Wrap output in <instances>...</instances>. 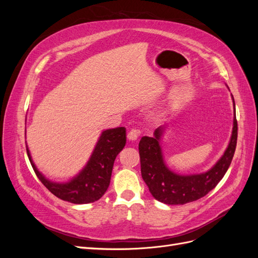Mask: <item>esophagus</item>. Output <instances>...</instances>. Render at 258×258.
I'll list each match as a JSON object with an SVG mask.
<instances>
[{"label": "esophagus", "instance_id": "esophagus-1", "mask_svg": "<svg viewBox=\"0 0 258 258\" xmlns=\"http://www.w3.org/2000/svg\"><path fill=\"white\" fill-rule=\"evenodd\" d=\"M139 134H140V132H139L138 130L132 129V130H130V131L128 132L127 138H128L129 141H137V139L139 138Z\"/></svg>", "mask_w": 258, "mask_h": 258}]
</instances>
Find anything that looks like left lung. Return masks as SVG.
<instances>
[{"instance_id":"8db88e82","label":"left lung","mask_w":258,"mask_h":258,"mask_svg":"<svg viewBox=\"0 0 258 258\" xmlns=\"http://www.w3.org/2000/svg\"><path fill=\"white\" fill-rule=\"evenodd\" d=\"M228 87V86H227ZM233 102V124L227 148L215 165L206 172L197 174H179L171 170L163 158L161 138L166 127H158L154 137H143L139 143L141 173L152 196L166 205H185L198 200L212 190L224 177L236 151L238 123L236 105Z\"/></svg>"}]
</instances>
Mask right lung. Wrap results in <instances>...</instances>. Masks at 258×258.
<instances>
[{"mask_svg": "<svg viewBox=\"0 0 258 258\" xmlns=\"http://www.w3.org/2000/svg\"><path fill=\"white\" fill-rule=\"evenodd\" d=\"M126 128L103 130L85 167L68 182H54L38 171L27 145L29 160L35 174L54 196L75 205L99 200L108 188L116 156L126 145Z\"/></svg>", "mask_w": 258, "mask_h": 258, "instance_id": "right-lung-1", "label": "right lung"}]
</instances>
